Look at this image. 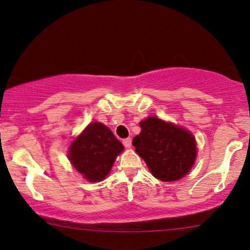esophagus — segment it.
Segmentation results:
<instances>
[{
    "mask_svg": "<svg viewBox=\"0 0 250 250\" xmlns=\"http://www.w3.org/2000/svg\"><path fill=\"white\" fill-rule=\"evenodd\" d=\"M122 143H124L125 147H126V148H130L132 146V139H131V138H125V139L122 140Z\"/></svg>",
    "mask_w": 250,
    "mask_h": 250,
    "instance_id": "obj_1",
    "label": "esophagus"
}]
</instances>
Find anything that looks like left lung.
<instances>
[{
	"label": "left lung",
	"instance_id": "1",
	"mask_svg": "<svg viewBox=\"0 0 250 250\" xmlns=\"http://www.w3.org/2000/svg\"><path fill=\"white\" fill-rule=\"evenodd\" d=\"M140 126L141 132L132 144L156 178L173 182L188 173L196 157L195 139L191 133L156 117L141 121Z\"/></svg>",
	"mask_w": 250,
	"mask_h": 250
}]
</instances>
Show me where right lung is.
<instances>
[{
  "instance_id": "right-lung-1",
  "label": "right lung",
  "mask_w": 250,
  "mask_h": 250,
  "mask_svg": "<svg viewBox=\"0 0 250 250\" xmlns=\"http://www.w3.org/2000/svg\"><path fill=\"white\" fill-rule=\"evenodd\" d=\"M122 150V144L107 126L93 122L74 140L68 158L87 181L100 182L109 174L115 157Z\"/></svg>"
}]
</instances>
